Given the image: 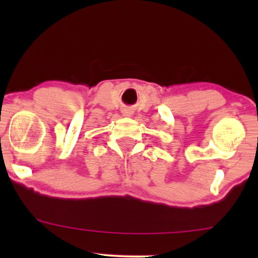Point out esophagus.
<instances>
[{
  "label": "esophagus",
  "mask_w": 258,
  "mask_h": 258,
  "mask_svg": "<svg viewBox=\"0 0 258 258\" xmlns=\"http://www.w3.org/2000/svg\"><path fill=\"white\" fill-rule=\"evenodd\" d=\"M122 115H123V116H130V115H131V114H130L128 110H123L122 111Z\"/></svg>",
  "instance_id": "esophagus-1"
}]
</instances>
